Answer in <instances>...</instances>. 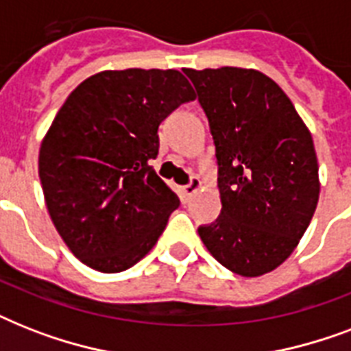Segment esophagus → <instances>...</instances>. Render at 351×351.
<instances>
[{
	"instance_id": "esophagus-1",
	"label": "esophagus",
	"mask_w": 351,
	"mask_h": 351,
	"mask_svg": "<svg viewBox=\"0 0 351 351\" xmlns=\"http://www.w3.org/2000/svg\"><path fill=\"white\" fill-rule=\"evenodd\" d=\"M198 189H200V180H198L197 176H191L189 184L182 187V193H184V197H186V198H191L193 195L198 191Z\"/></svg>"
}]
</instances>
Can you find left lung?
<instances>
[{
  "mask_svg": "<svg viewBox=\"0 0 351 351\" xmlns=\"http://www.w3.org/2000/svg\"><path fill=\"white\" fill-rule=\"evenodd\" d=\"M217 149L222 211L198 234L230 271H273L302 239L319 202L308 127L286 93L255 69H184Z\"/></svg>",
  "mask_w": 351,
  "mask_h": 351,
  "instance_id": "obj_1",
  "label": "left lung"
}]
</instances>
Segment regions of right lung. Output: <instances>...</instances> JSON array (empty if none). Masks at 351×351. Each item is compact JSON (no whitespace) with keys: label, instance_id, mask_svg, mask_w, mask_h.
Wrapping results in <instances>:
<instances>
[{"label":"right lung","instance_id":"add662e5","mask_svg":"<svg viewBox=\"0 0 351 351\" xmlns=\"http://www.w3.org/2000/svg\"><path fill=\"white\" fill-rule=\"evenodd\" d=\"M191 100L175 69L104 71L69 95L49 127L38 160L47 209L69 250L96 271L134 266L180 206L149 162L160 123Z\"/></svg>","mask_w":351,"mask_h":351}]
</instances>
